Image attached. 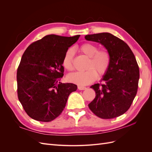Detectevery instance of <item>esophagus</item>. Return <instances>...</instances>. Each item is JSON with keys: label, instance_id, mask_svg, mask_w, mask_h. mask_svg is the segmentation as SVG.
I'll return each mask as SVG.
<instances>
[{"label": "esophagus", "instance_id": "34e87169", "mask_svg": "<svg viewBox=\"0 0 152 152\" xmlns=\"http://www.w3.org/2000/svg\"><path fill=\"white\" fill-rule=\"evenodd\" d=\"M86 89V87L80 86H78V89H79V90H84V89Z\"/></svg>", "mask_w": 152, "mask_h": 152}]
</instances>
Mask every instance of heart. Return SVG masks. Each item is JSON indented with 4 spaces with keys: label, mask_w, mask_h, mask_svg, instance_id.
<instances>
[{
    "label": "heart",
    "mask_w": 152,
    "mask_h": 152,
    "mask_svg": "<svg viewBox=\"0 0 152 152\" xmlns=\"http://www.w3.org/2000/svg\"><path fill=\"white\" fill-rule=\"evenodd\" d=\"M80 52L89 58L85 72L72 73L67 76V79L72 83L79 86H86L93 82L98 77L104 75L108 70L111 62V57L107 50L99 49L98 45L90 42H85L79 47ZM74 51L68 49L64 55L62 64L66 70L73 69V60Z\"/></svg>",
    "instance_id": "1"
}]
</instances>
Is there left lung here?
<instances>
[{"instance_id":"obj_1","label":"left lung","mask_w":152,"mask_h":152,"mask_svg":"<svg viewBox=\"0 0 152 152\" xmlns=\"http://www.w3.org/2000/svg\"><path fill=\"white\" fill-rule=\"evenodd\" d=\"M85 39L103 45L111 57L103 84L91 86L96 97L89 108L102 118L121 116L130 108L138 87L140 70L134 55L124 41L110 33L87 35Z\"/></svg>"}]
</instances>
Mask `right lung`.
<instances>
[{
    "label": "right lung",
    "mask_w": 152,
    "mask_h": 152,
    "mask_svg": "<svg viewBox=\"0 0 152 152\" xmlns=\"http://www.w3.org/2000/svg\"><path fill=\"white\" fill-rule=\"evenodd\" d=\"M80 35H48L26 48L17 70V93L23 108L31 118L50 122L65 108L69 95L77 89L62 84L64 55Z\"/></svg>",
    "instance_id": "right-lung-1"
}]
</instances>
